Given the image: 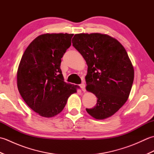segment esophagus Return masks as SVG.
Wrapping results in <instances>:
<instances>
[{
    "instance_id": "1",
    "label": "esophagus",
    "mask_w": 154,
    "mask_h": 154,
    "mask_svg": "<svg viewBox=\"0 0 154 154\" xmlns=\"http://www.w3.org/2000/svg\"><path fill=\"white\" fill-rule=\"evenodd\" d=\"M79 86L81 87V90L83 91H85V81H83L82 83H81Z\"/></svg>"
}]
</instances>
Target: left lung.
Segmentation results:
<instances>
[{"instance_id": "1", "label": "left lung", "mask_w": 154, "mask_h": 154, "mask_svg": "<svg viewBox=\"0 0 154 154\" xmlns=\"http://www.w3.org/2000/svg\"><path fill=\"white\" fill-rule=\"evenodd\" d=\"M72 43L88 65L86 89L98 99L87 112L99 120L111 116L126 102L134 81L126 50L116 39L99 33L75 34Z\"/></svg>"}]
</instances>
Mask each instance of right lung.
<instances>
[{
  "label": "right lung",
  "instance_id": "add662e5",
  "mask_svg": "<svg viewBox=\"0 0 154 154\" xmlns=\"http://www.w3.org/2000/svg\"><path fill=\"white\" fill-rule=\"evenodd\" d=\"M72 34L39 35L23 54L17 71L19 93L28 106L44 117L60 113L77 87L64 82L61 58L71 46Z\"/></svg>",
  "mask_w": 154,
  "mask_h": 154
}]
</instances>
